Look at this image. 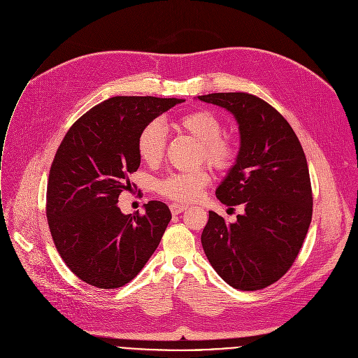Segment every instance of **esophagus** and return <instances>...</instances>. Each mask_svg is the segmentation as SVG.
Wrapping results in <instances>:
<instances>
[{"label":"esophagus","mask_w":358,"mask_h":358,"mask_svg":"<svg viewBox=\"0 0 358 358\" xmlns=\"http://www.w3.org/2000/svg\"><path fill=\"white\" fill-rule=\"evenodd\" d=\"M169 208H171L172 214H179V213L185 211V210L187 208V206H185V204H178V203H172V204L169 206Z\"/></svg>","instance_id":"1"}]
</instances>
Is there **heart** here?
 Listing matches in <instances>:
<instances>
[{
	"mask_svg": "<svg viewBox=\"0 0 358 358\" xmlns=\"http://www.w3.org/2000/svg\"><path fill=\"white\" fill-rule=\"evenodd\" d=\"M175 125L199 142V159H204L216 171H229L237 159V145L231 136L222 134V120L210 110H194L175 120ZM166 147L164 125L154 120L141 129L138 135V152L142 161L155 165L161 162ZM210 176L206 169L197 168L189 172L171 173L157 183V192L175 201L196 200Z\"/></svg>",
	"mask_w": 358,
	"mask_h": 358,
	"instance_id": "1",
	"label": "heart"
}]
</instances>
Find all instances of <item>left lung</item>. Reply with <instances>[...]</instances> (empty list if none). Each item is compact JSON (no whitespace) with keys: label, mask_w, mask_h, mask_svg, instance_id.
<instances>
[{"label":"left lung","mask_w":358,"mask_h":358,"mask_svg":"<svg viewBox=\"0 0 358 358\" xmlns=\"http://www.w3.org/2000/svg\"><path fill=\"white\" fill-rule=\"evenodd\" d=\"M230 111L240 129L236 164L216 190L226 206H244L236 223L208 211L201 233L216 272L240 291L264 289L295 262L308 234L313 197L306 157L289 125L272 106L248 93L199 96Z\"/></svg>","instance_id":"1"}]
</instances>
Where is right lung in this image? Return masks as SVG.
<instances>
[{
	"instance_id": "obj_1",
	"label": "right lung",
	"mask_w": 358,
	"mask_h": 358,
	"mask_svg": "<svg viewBox=\"0 0 358 358\" xmlns=\"http://www.w3.org/2000/svg\"><path fill=\"white\" fill-rule=\"evenodd\" d=\"M182 99L117 96L83 114L66 132L50 166L46 217L69 269L92 287H124L144 268L172 219L158 200L145 214H122L118 196L132 190L138 135Z\"/></svg>"
}]
</instances>
